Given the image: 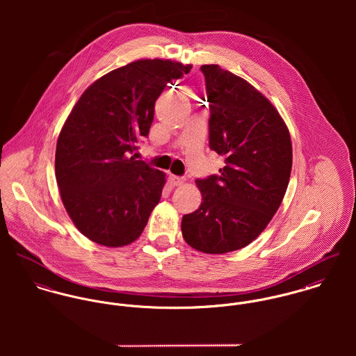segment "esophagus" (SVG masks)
<instances>
[{"mask_svg":"<svg viewBox=\"0 0 356 356\" xmlns=\"http://www.w3.org/2000/svg\"><path fill=\"white\" fill-rule=\"evenodd\" d=\"M184 182H185V178L177 177V175H170V184L172 186H181Z\"/></svg>","mask_w":356,"mask_h":356,"instance_id":"obj_1","label":"esophagus"}]
</instances>
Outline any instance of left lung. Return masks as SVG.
Wrapping results in <instances>:
<instances>
[{"label":"left lung","instance_id":"obj_1","mask_svg":"<svg viewBox=\"0 0 356 356\" xmlns=\"http://www.w3.org/2000/svg\"><path fill=\"white\" fill-rule=\"evenodd\" d=\"M209 102V148L225 156L218 175L196 179L203 203L184 215L185 241L204 254L251 244L285 196L292 171L289 130L275 106L245 79L202 65Z\"/></svg>","mask_w":356,"mask_h":356}]
</instances>
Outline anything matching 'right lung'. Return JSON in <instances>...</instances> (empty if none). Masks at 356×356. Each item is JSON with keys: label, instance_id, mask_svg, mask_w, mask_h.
Returning a JSON list of instances; mask_svg holds the SVG:
<instances>
[{"label": "right lung", "instance_id": "1", "mask_svg": "<svg viewBox=\"0 0 356 356\" xmlns=\"http://www.w3.org/2000/svg\"><path fill=\"white\" fill-rule=\"evenodd\" d=\"M192 65L145 58L105 74L68 115L56 145V181L76 229L104 247H123L144 232L165 174L130 156L149 134L154 102Z\"/></svg>", "mask_w": 356, "mask_h": 356}]
</instances>
